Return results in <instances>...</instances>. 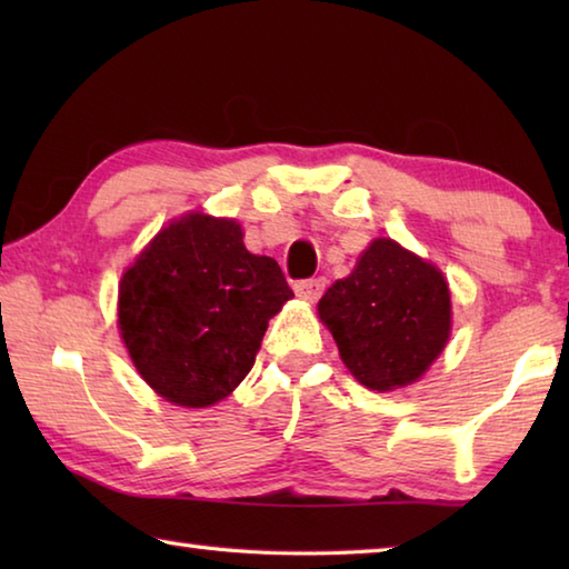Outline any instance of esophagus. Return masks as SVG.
Segmentation results:
<instances>
[{"instance_id": "1", "label": "esophagus", "mask_w": 569, "mask_h": 569, "mask_svg": "<svg viewBox=\"0 0 569 569\" xmlns=\"http://www.w3.org/2000/svg\"><path fill=\"white\" fill-rule=\"evenodd\" d=\"M293 291L298 298H303V301H319L321 293L326 291V278H306V281H298L293 286Z\"/></svg>"}]
</instances>
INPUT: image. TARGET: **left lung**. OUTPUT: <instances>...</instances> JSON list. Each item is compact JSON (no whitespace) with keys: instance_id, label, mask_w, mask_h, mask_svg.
<instances>
[{"instance_id":"8db88e82","label":"left lung","mask_w":569,"mask_h":569,"mask_svg":"<svg viewBox=\"0 0 569 569\" xmlns=\"http://www.w3.org/2000/svg\"><path fill=\"white\" fill-rule=\"evenodd\" d=\"M319 316L353 377L366 389L391 391L417 381L445 349L449 286L435 266L379 238L353 273L323 293Z\"/></svg>"}]
</instances>
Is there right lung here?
Segmentation results:
<instances>
[{"mask_svg":"<svg viewBox=\"0 0 569 569\" xmlns=\"http://www.w3.org/2000/svg\"><path fill=\"white\" fill-rule=\"evenodd\" d=\"M288 298L281 266L248 253L236 220L186 216L122 276V341L160 397L210 407L248 377L268 319Z\"/></svg>","mask_w":569,"mask_h":569,"instance_id":"1","label":"right lung"}]
</instances>
